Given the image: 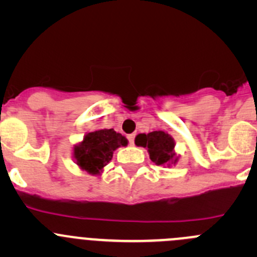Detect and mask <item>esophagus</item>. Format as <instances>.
<instances>
[{
  "mask_svg": "<svg viewBox=\"0 0 257 257\" xmlns=\"http://www.w3.org/2000/svg\"><path fill=\"white\" fill-rule=\"evenodd\" d=\"M126 138H128L129 144L133 145V144H134V139H136V134H129V136L126 137Z\"/></svg>",
  "mask_w": 257,
  "mask_h": 257,
  "instance_id": "obj_1",
  "label": "esophagus"
}]
</instances>
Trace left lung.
Instances as JSON below:
<instances>
[{"label": "left lung", "mask_w": 257, "mask_h": 257, "mask_svg": "<svg viewBox=\"0 0 257 257\" xmlns=\"http://www.w3.org/2000/svg\"><path fill=\"white\" fill-rule=\"evenodd\" d=\"M136 144L147 148L150 159L157 165L177 163L178 158L174 153L175 142L168 133L155 131L148 134H138L136 137Z\"/></svg>", "instance_id": "left-lung-1"}]
</instances>
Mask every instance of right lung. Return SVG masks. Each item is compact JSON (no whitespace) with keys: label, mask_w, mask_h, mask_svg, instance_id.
<instances>
[{"label":"right lung","mask_w":257,"mask_h":257,"mask_svg":"<svg viewBox=\"0 0 257 257\" xmlns=\"http://www.w3.org/2000/svg\"><path fill=\"white\" fill-rule=\"evenodd\" d=\"M126 144L125 137L114 129H100L88 133L82 143L74 147L73 154L77 164L83 170L97 175L112 160L114 150Z\"/></svg>","instance_id":"1"}]
</instances>
